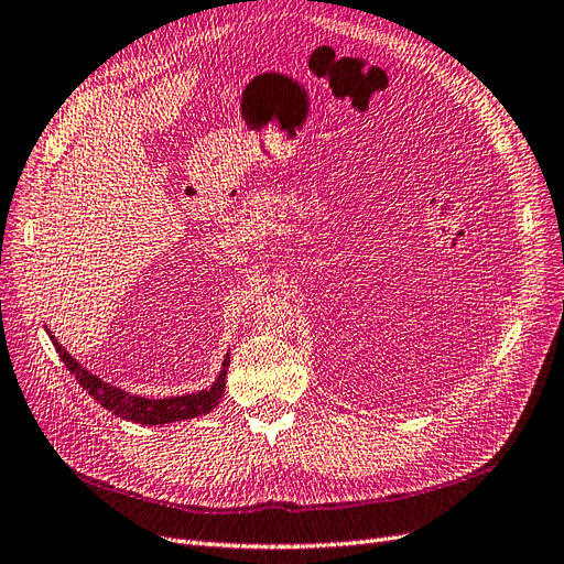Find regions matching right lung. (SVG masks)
<instances>
[{
	"label": "right lung",
	"mask_w": 564,
	"mask_h": 564,
	"mask_svg": "<svg viewBox=\"0 0 564 564\" xmlns=\"http://www.w3.org/2000/svg\"><path fill=\"white\" fill-rule=\"evenodd\" d=\"M50 337L58 351L61 361L66 364L68 371L75 376L79 388L87 390L89 397L96 399V404H101L106 411L116 413L118 417H124V421L139 423V425H167V423L188 421V417L205 415V413H210L215 406H219V399L224 397V390H227V368L231 364L229 354L221 361V371H219L217 380L207 390L184 394V397H170V399H147V397L124 392V390L116 388V384H110V382L101 380L99 376H94L83 364H77V359H73V354H68L61 347V343L52 333H50Z\"/></svg>",
	"instance_id": "add662e5"
}]
</instances>
